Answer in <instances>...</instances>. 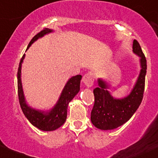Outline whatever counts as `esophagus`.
<instances>
[{
  "instance_id": "34e87169",
  "label": "esophagus",
  "mask_w": 158,
  "mask_h": 158,
  "mask_svg": "<svg viewBox=\"0 0 158 158\" xmlns=\"http://www.w3.org/2000/svg\"><path fill=\"white\" fill-rule=\"evenodd\" d=\"M94 79L93 74L91 73H88L85 74L82 77V82L85 85L88 87H91L94 84Z\"/></svg>"
}]
</instances>
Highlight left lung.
<instances>
[{
    "instance_id": "1",
    "label": "left lung",
    "mask_w": 158,
    "mask_h": 158,
    "mask_svg": "<svg viewBox=\"0 0 158 158\" xmlns=\"http://www.w3.org/2000/svg\"><path fill=\"white\" fill-rule=\"evenodd\" d=\"M133 52L139 57L140 72L136 82L127 97L115 98L108 91L110 84L103 79H98V87L94 89V105L91 113V121L98 129L110 131L123 125L132 117L139 106L143 98L147 63L139 44L133 43Z\"/></svg>"
}]
</instances>
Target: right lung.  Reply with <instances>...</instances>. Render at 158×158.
<instances>
[{
	"mask_svg": "<svg viewBox=\"0 0 158 158\" xmlns=\"http://www.w3.org/2000/svg\"><path fill=\"white\" fill-rule=\"evenodd\" d=\"M52 29L46 28L37 35L34 36L31 40L30 43L27 46V51L31 45L39 38L43 37L46 34L53 32ZM25 55L22 56L19 65L17 79H18V95L19 103L24 115L30 123L34 127L43 131H52L59 128L63 125L67 119V106L69 103L74 98V97L79 93L80 90V82L82 79V76L76 75L72 76L62 90L60 95L55 104L52 109L47 111L39 110L33 108L27 103L24 94L23 88L22 83V64L25 59Z\"/></svg>",
	"mask_w": 158,
	"mask_h": 158,
	"instance_id": "1",
	"label": "right lung"
}]
</instances>
